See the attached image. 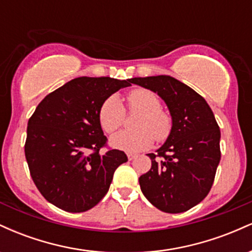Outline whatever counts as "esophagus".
Returning <instances> with one entry per match:
<instances>
[{
	"instance_id": "1",
	"label": "esophagus",
	"mask_w": 252,
	"mask_h": 252,
	"mask_svg": "<svg viewBox=\"0 0 252 252\" xmlns=\"http://www.w3.org/2000/svg\"><path fill=\"white\" fill-rule=\"evenodd\" d=\"M126 156H128V160L131 161V160H134V158H135L137 155L132 154V153H128V154H126Z\"/></svg>"
}]
</instances>
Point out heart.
Returning a JSON list of instances; mask_svg holds the SVG:
<instances>
[{
  "label": "heart",
  "instance_id": "obj_1",
  "mask_svg": "<svg viewBox=\"0 0 252 252\" xmlns=\"http://www.w3.org/2000/svg\"><path fill=\"white\" fill-rule=\"evenodd\" d=\"M130 111H140L134 126L136 129L124 130L111 138L112 147L128 153L148 149L154 140L162 142L172 130V118L161 109V102L153 91L147 89L132 90L126 97ZM100 126L108 134L117 131L124 124L126 109L117 94L104 100L98 112Z\"/></svg>",
  "mask_w": 252,
  "mask_h": 252
}]
</instances>
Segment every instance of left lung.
Listing matches in <instances>:
<instances>
[{
	"mask_svg": "<svg viewBox=\"0 0 252 252\" xmlns=\"http://www.w3.org/2000/svg\"><path fill=\"white\" fill-rule=\"evenodd\" d=\"M130 83L155 92L172 116L166 142L148 154L152 168L141 175V190L156 209L181 213L209 194L220 161V130L206 100L170 76L131 78Z\"/></svg>",
	"mask_w": 252,
	"mask_h": 252,
	"instance_id": "8db88e82",
	"label": "left lung"
}]
</instances>
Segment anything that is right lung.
<instances>
[{
    "label": "right lung",
    "instance_id": "obj_1",
    "mask_svg": "<svg viewBox=\"0 0 252 252\" xmlns=\"http://www.w3.org/2000/svg\"><path fill=\"white\" fill-rule=\"evenodd\" d=\"M130 80L74 78L40 102L28 121L25 155L43 198L72 213L85 212L108 193L115 170L128 161L106 146L98 112L104 100Z\"/></svg>",
    "mask_w": 252,
    "mask_h": 252
}]
</instances>
